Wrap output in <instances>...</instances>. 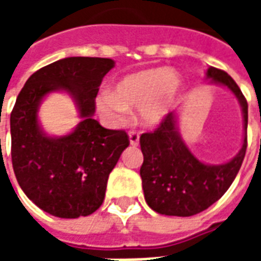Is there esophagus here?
I'll return each instance as SVG.
<instances>
[{"instance_id":"obj_1","label":"esophagus","mask_w":261,"mask_h":261,"mask_svg":"<svg viewBox=\"0 0 261 261\" xmlns=\"http://www.w3.org/2000/svg\"><path fill=\"white\" fill-rule=\"evenodd\" d=\"M128 140H130V144L133 147H137L138 142H140V134L136 133V131H130L128 133Z\"/></svg>"}]
</instances>
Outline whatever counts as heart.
<instances>
[{
	"mask_svg": "<svg viewBox=\"0 0 261 261\" xmlns=\"http://www.w3.org/2000/svg\"><path fill=\"white\" fill-rule=\"evenodd\" d=\"M183 80L175 69L147 68L128 74L96 96V108L109 124H124L130 109L137 108L138 120L147 127H156L175 108Z\"/></svg>",
	"mask_w": 261,
	"mask_h": 261,
	"instance_id": "1",
	"label": "heart"
}]
</instances>
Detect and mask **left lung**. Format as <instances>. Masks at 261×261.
Returning <instances> with one entry per match:
<instances>
[{
  "label": "left lung",
  "mask_w": 261,
  "mask_h": 261,
  "mask_svg": "<svg viewBox=\"0 0 261 261\" xmlns=\"http://www.w3.org/2000/svg\"><path fill=\"white\" fill-rule=\"evenodd\" d=\"M210 84L228 88L241 105L243 116V142L233 158L221 165H208L194 156L183 141L177 113L169 116L153 133L140 137L144 155L140 175L145 201L162 215L192 217L218 201L235 180L247 147V102L236 82L225 71L208 67Z\"/></svg>",
  "instance_id": "1"
}]
</instances>
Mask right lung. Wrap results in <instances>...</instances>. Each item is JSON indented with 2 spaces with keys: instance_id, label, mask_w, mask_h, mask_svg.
I'll list each match as a JSON object with an SVG mask.
<instances>
[{
  "instance_id": "add662e5",
  "label": "right lung",
  "mask_w": 261,
  "mask_h": 261,
  "mask_svg": "<svg viewBox=\"0 0 261 261\" xmlns=\"http://www.w3.org/2000/svg\"><path fill=\"white\" fill-rule=\"evenodd\" d=\"M112 59L67 57L26 81L11 113V155L16 180L29 200L59 218H78L102 205L110 172L128 147L123 130H108L93 119L95 97ZM65 91L81 121L61 137L48 136L38 108L48 93Z\"/></svg>"
}]
</instances>
